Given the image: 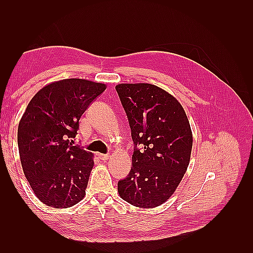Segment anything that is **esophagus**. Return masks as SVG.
Returning a JSON list of instances; mask_svg holds the SVG:
<instances>
[{"instance_id":"1","label":"esophagus","mask_w":253,"mask_h":253,"mask_svg":"<svg viewBox=\"0 0 253 253\" xmlns=\"http://www.w3.org/2000/svg\"><path fill=\"white\" fill-rule=\"evenodd\" d=\"M98 157H99V159H101V160H103V162H105V160L110 159L111 156L109 154H99Z\"/></svg>"}]
</instances>
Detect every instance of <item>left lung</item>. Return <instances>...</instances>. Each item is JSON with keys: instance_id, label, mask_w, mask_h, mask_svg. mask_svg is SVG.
<instances>
[{"instance_id": "8db88e82", "label": "left lung", "mask_w": 253, "mask_h": 253, "mask_svg": "<svg viewBox=\"0 0 253 253\" xmlns=\"http://www.w3.org/2000/svg\"><path fill=\"white\" fill-rule=\"evenodd\" d=\"M116 90L135 144L131 172L118 182V193L135 207L155 208L172 196L188 169L190 122L177 99L154 84L121 83Z\"/></svg>"}]
</instances>
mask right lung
I'll return each instance as SVG.
<instances>
[{"instance_id": "obj_1", "label": "right lung", "mask_w": 253, "mask_h": 253, "mask_svg": "<svg viewBox=\"0 0 253 253\" xmlns=\"http://www.w3.org/2000/svg\"><path fill=\"white\" fill-rule=\"evenodd\" d=\"M104 83L63 79L42 87L29 101L18 127L21 165L34 193L56 209L70 208L85 196L94 155L71 141L89 103Z\"/></svg>"}]
</instances>
